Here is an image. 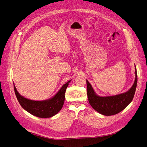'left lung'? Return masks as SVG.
Segmentation results:
<instances>
[{
	"label": "left lung",
	"mask_w": 147,
	"mask_h": 147,
	"mask_svg": "<svg viewBox=\"0 0 147 147\" xmlns=\"http://www.w3.org/2000/svg\"><path fill=\"white\" fill-rule=\"evenodd\" d=\"M138 83L137 70L135 65V80L131 88L126 92L112 96H99L95 93L88 81L87 94L89 104L98 113L109 116L117 114L123 111L133 99Z\"/></svg>",
	"instance_id": "left-lung-1"
}]
</instances>
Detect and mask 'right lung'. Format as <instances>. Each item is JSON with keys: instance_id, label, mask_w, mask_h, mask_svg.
<instances>
[{"instance_id": "right-lung-1", "label": "right lung", "mask_w": 147, "mask_h": 147, "mask_svg": "<svg viewBox=\"0 0 147 147\" xmlns=\"http://www.w3.org/2000/svg\"><path fill=\"white\" fill-rule=\"evenodd\" d=\"M70 81L71 80L63 84L53 97L42 101H35L25 98L18 92L14 83L13 84L15 94L18 102L25 111L38 117L49 118L56 115L63 108L65 90Z\"/></svg>"}]
</instances>
